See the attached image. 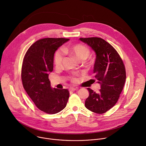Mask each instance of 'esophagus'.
I'll return each instance as SVG.
<instances>
[{"mask_svg": "<svg viewBox=\"0 0 146 146\" xmlns=\"http://www.w3.org/2000/svg\"><path fill=\"white\" fill-rule=\"evenodd\" d=\"M78 90V88H73V87H72L69 89L70 91H76Z\"/></svg>", "mask_w": 146, "mask_h": 146, "instance_id": "esophagus-1", "label": "esophagus"}]
</instances>
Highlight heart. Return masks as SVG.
Masks as SVG:
<instances>
[{
  "label": "heart",
  "mask_w": 146,
  "mask_h": 146,
  "mask_svg": "<svg viewBox=\"0 0 146 146\" xmlns=\"http://www.w3.org/2000/svg\"><path fill=\"white\" fill-rule=\"evenodd\" d=\"M63 51L65 54L75 56L79 60H86L90 54L89 48L87 46L81 44H76L72 46L65 47L63 48ZM63 60V52L60 50H58L54 55V63L56 66H61ZM77 76V74H73L70 77V79L73 82H77L78 81Z\"/></svg>",
  "instance_id": "1"
}]
</instances>
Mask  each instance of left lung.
Here are the masks:
<instances>
[{
	"instance_id": "obj_1",
	"label": "left lung",
	"mask_w": 146,
	"mask_h": 146,
	"mask_svg": "<svg viewBox=\"0 0 146 146\" xmlns=\"http://www.w3.org/2000/svg\"><path fill=\"white\" fill-rule=\"evenodd\" d=\"M95 51L94 74L101 89L95 92L88 88L89 96L85 106L98 114L105 113L118 101L126 80V72L120 56L114 48L100 37L80 38Z\"/></svg>"
}]
</instances>
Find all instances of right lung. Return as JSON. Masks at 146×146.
<instances>
[{
	"instance_id": "1",
	"label": "right lung",
	"mask_w": 146,
	"mask_h": 146,
	"mask_svg": "<svg viewBox=\"0 0 146 146\" xmlns=\"http://www.w3.org/2000/svg\"><path fill=\"white\" fill-rule=\"evenodd\" d=\"M69 38H44L34 43L24 56L21 70L23 87L36 107L49 114L59 113L66 106L69 92L52 88L48 79L53 70L57 49Z\"/></svg>"
}]
</instances>
